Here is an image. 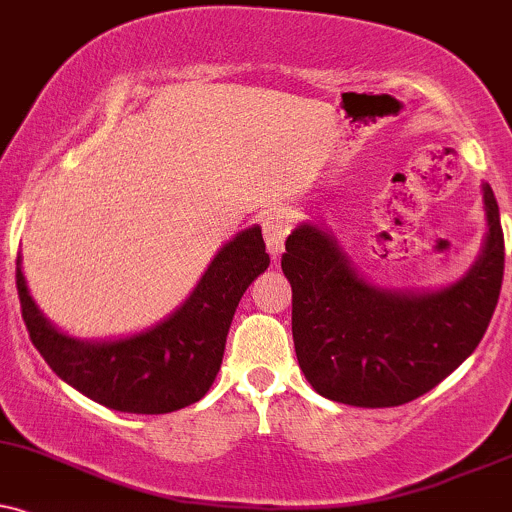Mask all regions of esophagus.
<instances>
[{
    "mask_svg": "<svg viewBox=\"0 0 512 512\" xmlns=\"http://www.w3.org/2000/svg\"><path fill=\"white\" fill-rule=\"evenodd\" d=\"M290 227L292 215L287 213V210H273V213H268L266 218H263V239H266V246L273 258H278L282 254V249H285V239L287 234H290Z\"/></svg>",
    "mask_w": 512,
    "mask_h": 512,
    "instance_id": "esophagus-1",
    "label": "esophagus"
}]
</instances>
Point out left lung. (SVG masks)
<instances>
[{
    "instance_id": "1",
    "label": "left lung",
    "mask_w": 512,
    "mask_h": 512,
    "mask_svg": "<svg viewBox=\"0 0 512 512\" xmlns=\"http://www.w3.org/2000/svg\"><path fill=\"white\" fill-rule=\"evenodd\" d=\"M482 254L436 290H388L354 268L333 232L302 222L287 237L282 273L292 285V338L306 381L354 407H398L453 374L489 328L503 282L498 203L482 184Z\"/></svg>"
}]
</instances>
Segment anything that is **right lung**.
Listing matches in <instances>:
<instances>
[{
  "instance_id": "add662e5",
  "label": "right lung",
  "mask_w": 512,
  "mask_h": 512,
  "mask_svg": "<svg viewBox=\"0 0 512 512\" xmlns=\"http://www.w3.org/2000/svg\"><path fill=\"white\" fill-rule=\"evenodd\" d=\"M268 263L261 227H246L220 246L172 314L110 340L74 338L54 326L30 297L21 256L16 287L30 340L64 383L110 410L167 414L194 405L213 386L239 299Z\"/></svg>"
}]
</instances>
